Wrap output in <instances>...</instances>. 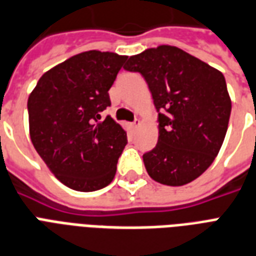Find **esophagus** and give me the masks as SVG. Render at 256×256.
Wrapping results in <instances>:
<instances>
[{
  "instance_id": "esophagus-1",
  "label": "esophagus",
  "mask_w": 256,
  "mask_h": 256,
  "mask_svg": "<svg viewBox=\"0 0 256 256\" xmlns=\"http://www.w3.org/2000/svg\"><path fill=\"white\" fill-rule=\"evenodd\" d=\"M138 126H140V122H138V120H134V122H130V130H136Z\"/></svg>"
}]
</instances>
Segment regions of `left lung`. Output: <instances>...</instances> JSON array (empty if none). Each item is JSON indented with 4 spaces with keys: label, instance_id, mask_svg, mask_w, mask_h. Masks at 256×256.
<instances>
[{
    "label": "left lung",
    "instance_id": "8db88e82",
    "mask_svg": "<svg viewBox=\"0 0 256 256\" xmlns=\"http://www.w3.org/2000/svg\"><path fill=\"white\" fill-rule=\"evenodd\" d=\"M126 70L146 78L159 112V138L142 155L160 184L184 186L212 164L224 142L231 98L223 73L171 45L130 56Z\"/></svg>",
    "mask_w": 256,
    "mask_h": 256
}]
</instances>
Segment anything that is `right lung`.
<instances>
[{"label":"right lung","instance_id":"1","mask_svg":"<svg viewBox=\"0 0 256 256\" xmlns=\"http://www.w3.org/2000/svg\"><path fill=\"white\" fill-rule=\"evenodd\" d=\"M126 56L88 50L44 73L28 98L29 134L37 154L66 187H106L116 175L126 132L101 112Z\"/></svg>","mask_w":256,"mask_h":256}]
</instances>
